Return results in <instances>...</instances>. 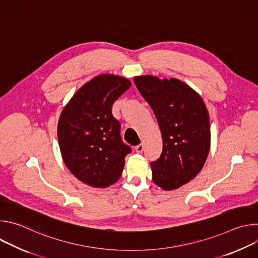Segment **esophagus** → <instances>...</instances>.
<instances>
[{"mask_svg": "<svg viewBox=\"0 0 258 258\" xmlns=\"http://www.w3.org/2000/svg\"><path fill=\"white\" fill-rule=\"evenodd\" d=\"M135 150L137 153H142L144 151V145L143 144H140L138 146L135 147Z\"/></svg>", "mask_w": 258, "mask_h": 258, "instance_id": "34e87169", "label": "esophagus"}]
</instances>
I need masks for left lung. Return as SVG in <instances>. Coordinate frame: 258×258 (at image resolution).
I'll use <instances>...</instances> for the list:
<instances>
[{"label":"left lung","instance_id":"1","mask_svg":"<svg viewBox=\"0 0 258 258\" xmlns=\"http://www.w3.org/2000/svg\"><path fill=\"white\" fill-rule=\"evenodd\" d=\"M134 82L152 108L163 148L151 162L152 179L165 191L178 189L202 169L210 150V121L201 96L176 79L135 77Z\"/></svg>","mask_w":258,"mask_h":258}]
</instances>
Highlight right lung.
Masks as SVG:
<instances>
[{
    "label": "right lung",
    "instance_id": "1",
    "mask_svg": "<svg viewBox=\"0 0 258 258\" xmlns=\"http://www.w3.org/2000/svg\"><path fill=\"white\" fill-rule=\"evenodd\" d=\"M132 86L122 77L100 75L89 81L64 106L57 136L61 156L70 172L94 188L118 180L132 151L120 138L113 103Z\"/></svg>",
    "mask_w": 258,
    "mask_h": 258
}]
</instances>
